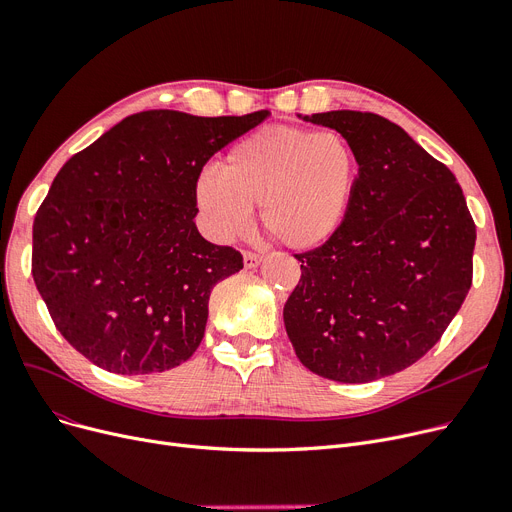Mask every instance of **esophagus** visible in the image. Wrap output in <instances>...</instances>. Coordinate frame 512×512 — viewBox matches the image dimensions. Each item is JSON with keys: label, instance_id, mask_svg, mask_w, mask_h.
<instances>
[{"label": "esophagus", "instance_id": "obj_1", "mask_svg": "<svg viewBox=\"0 0 512 512\" xmlns=\"http://www.w3.org/2000/svg\"><path fill=\"white\" fill-rule=\"evenodd\" d=\"M242 261H244V268H247V270H253V268H257V265L263 261V255H257V253H244V255H242Z\"/></svg>", "mask_w": 512, "mask_h": 512}]
</instances>
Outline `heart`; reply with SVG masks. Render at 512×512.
<instances>
[{"instance_id": "b5f03b06", "label": "heart", "mask_w": 512, "mask_h": 512, "mask_svg": "<svg viewBox=\"0 0 512 512\" xmlns=\"http://www.w3.org/2000/svg\"><path fill=\"white\" fill-rule=\"evenodd\" d=\"M358 175V154L343 133L274 125L238 140L217 175L198 177L194 201L219 240L247 232L251 209L259 207L276 240L311 251L341 230Z\"/></svg>"}]
</instances>
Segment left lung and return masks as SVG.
I'll use <instances>...</instances> for the list:
<instances>
[{
  "label": "left lung",
  "mask_w": 512,
  "mask_h": 512,
  "mask_svg": "<svg viewBox=\"0 0 512 512\" xmlns=\"http://www.w3.org/2000/svg\"><path fill=\"white\" fill-rule=\"evenodd\" d=\"M297 117L343 133L360 175L341 230L295 255L286 335L311 372L370 383L418 362L458 314L475 224L454 173L399 125L358 110Z\"/></svg>",
  "instance_id": "obj_1"
}]
</instances>
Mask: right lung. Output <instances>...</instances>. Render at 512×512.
<instances>
[{
    "mask_svg": "<svg viewBox=\"0 0 512 512\" xmlns=\"http://www.w3.org/2000/svg\"><path fill=\"white\" fill-rule=\"evenodd\" d=\"M270 117L144 110L62 165L33 224V278L79 353L115 374L180 366L213 286L242 255L196 228L194 184L217 150Z\"/></svg>",
    "mask_w": 512,
    "mask_h": 512,
    "instance_id": "obj_1",
    "label": "right lung"
}]
</instances>
